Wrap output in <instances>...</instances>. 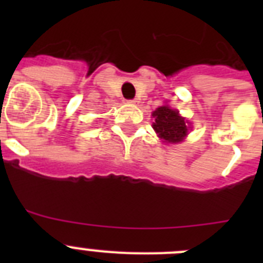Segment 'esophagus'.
Masks as SVG:
<instances>
[{
	"instance_id": "esophagus-1",
	"label": "esophagus",
	"mask_w": 263,
	"mask_h": 263,
	"mask_svg": "<svg viewBox=\"0 0 263 263\" xmlns=\"http://www.w3.org/2000/svg\"><path fill=\"white\" fill-rule=\"evenodd\" d=\"M127 103H130V104H136V103H138V101H137V100H129V101H127Z\"/></svg>"
}]
</instances>
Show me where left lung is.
<instances>
[{"mask_svg": "<svg viewBox=\"0 0 263 263\" xmlns=\"http://www.w3.org/2000/svg\"><path fill=\"white\" fill-rule=\"evenodd\" d=\"M152 116L153 129L160 139H164L168 143H179L185 138L188 124L176 109H171L168 105L159 106L153 111Z\"/></svg>", "mask_w": 263, "mask_h": 263, "instance_id": "left-lung-1", "label": "left lung"}]
</instances>
